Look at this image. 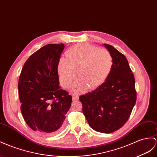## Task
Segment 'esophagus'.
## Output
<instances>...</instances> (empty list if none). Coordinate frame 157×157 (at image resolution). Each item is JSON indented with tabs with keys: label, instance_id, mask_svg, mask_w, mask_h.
<instances>
[{
	"label": "esophagus",
	"instance_id": "1",
	"mask_svg": "<svg viewBox=\"0 0 157 157\" xmlns=\"http://www.w3.org/2000/svg\"><path fill=\"white\" fill-rule=\"evenodd\" d=\"M72 99H73V101H77V100L79 99V97L78 95H73L72 96Z\"/></svg>",
	"mask_w": 157,
	"mask_h": 157
}]
</instances>
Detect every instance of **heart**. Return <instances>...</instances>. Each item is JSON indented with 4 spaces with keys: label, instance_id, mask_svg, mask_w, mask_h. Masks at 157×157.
Segmentation results:
<instances>
[{
    "label": "heart",
    "instance_id": "b5f03b06",
    "mask_svg": "<svg viewBox=\"0 0 157 157\" xmlns=\"http://www.w3.org/2000/svg\"><path fill=\"white\" fill-rule=\"evenodd\" d=\"M66 58H61L58 64V73L61 85L70 87L75 78H78L71 88L74 94L89 89H95L106 81L113 69V60L107 50L87 44H78L66 52Z\"/></svg>",
    "mask_w": 157,
    "mask_h": 157
}]
</instances>
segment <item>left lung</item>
Instances as JSON below:
<instances>
[{
  "mask_svg": "<svg viewBox=\"0 0 157 157\" xmlns=\"http://www.w3.org/2000/svg\"><path fill=\"white\" fill-rule=\"evenodd\" d=\"M113 60L109 77L97 89L79 97L83 113L95 131L110 133L124 125L136 99L135 80L125 56L104 44Z\"/></svg>",
  "mask_w": 157,
  "mask_h": 157,
  "instance_id": "1",
  "label": "left lung"
}]
</instances>
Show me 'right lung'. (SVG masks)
Instances as JSON below:
<instances>
[{
	"label": "right lung",
	"instance_id": "add662e5",
	"mask_svg": "<svg viewBox=\"0 0 157 157\" xmlns=\"http://www.w3.org/2000/svg\"><path fill=\"white\" fill-rule=\"evenodd\" d=\"M63 44L43 46L26 60L18 80L21 109L25 122L42 134L62 129L72 97L59 86L58 64Z\"/></svg>",
	"mask_w": 157,
	"mask_h": 157
}]
</instances>
